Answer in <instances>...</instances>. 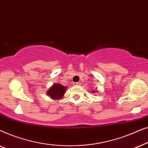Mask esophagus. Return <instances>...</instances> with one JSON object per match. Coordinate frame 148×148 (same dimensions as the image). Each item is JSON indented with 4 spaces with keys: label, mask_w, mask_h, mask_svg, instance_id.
Segmentation results:
<instances>
[{
    "label": "esophagus",
    "mask_w": 148,
    "mask_h": 148,
    "mask_svg": "<svg viewBox=\"0 0 148 148\" xmlns=\"http://www.w3.org/2000/svg\"><path fill=\"white\" fill-rule=\"evenodd\" d=\"M80 84H81L80 82H74V83H73L74 86H79Z\"/></svg>",
    "instance_id": "obj_1"
}]
</instances>
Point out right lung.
Returning a JSON list of instances; mask_svg holds the SVG:
<instances>
[{"label": "right lung", "mask_w": 148, "mask_h": 148, "mask_svg": "<svg viewBox=\"0 0 148 148\" xmlns=\"http://www.w3.org/2000/svg\"><path fill=\"white\" fill-rule=\"evenodd\" d=\"M66 88V87L62 86L59 84H56L49 89L47 92V94L53 99H60L64 96Z\"/></svg>", "instance_id": "1"}]
</instances>
